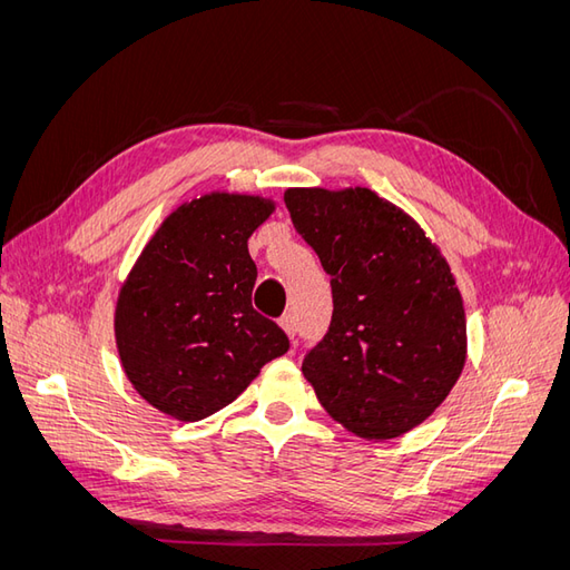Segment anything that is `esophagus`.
<instances>
[{
    "label": "esophagus",
    "mask_w": 570,
    "mask_h": 570,
    "mask_svg": "<svg viewBox=\"0 0 570 570\" xmlns=\"http://www.w3.org/2000/svg\"><path fill=\"white\" fill-rule=\"evenodd\" d=\"M281 327L287 333L289 340H295V335H297V318H295V314H285L281 318Z\"/></svg>",
    "instance_id": "obj_1"
}]
</instances>
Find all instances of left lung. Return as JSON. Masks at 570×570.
<instances>
[{"label": "left lung", "mask_w": 570, "mask_h": 570, "mask_svg": "<svg viewBox=\"0 0 570 570\" xmlns=\"http://www.w3.org/2000/svg\"><path fill=\"white\" fill-rule=\"evenodd\" d=\"M292 223L333 285V321L302 373L364 440L421 425L465 364L463 299L450 262L400 206L368 187H289Z\"/></svg>", "instance_id": "left-lung-1"}]
</instances>
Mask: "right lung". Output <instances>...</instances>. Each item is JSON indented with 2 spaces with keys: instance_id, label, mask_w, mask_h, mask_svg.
Segmentation results:
<instances>
[{
  "instance_id": "right-lung-1",
  "label": "right lung",
  "mask_w": 570,
  "mask_h": 570,
  "mask_svg": "<svg viewBox=\"0 0 570 570\" xmlns=\"http://www.w3.org/2000/svg\"><path fill=\"white\" fill-rule=\"evenodd\" d=\"M275 212L262 195L214 189L170 212L120 285L116 347L128 381L166 416L195 423L243 394L289 350L252 306L249 237Z\"/></svg>"
}]
</instances>
